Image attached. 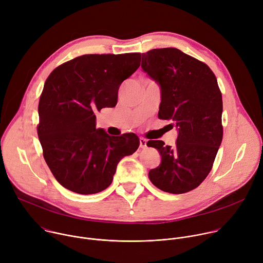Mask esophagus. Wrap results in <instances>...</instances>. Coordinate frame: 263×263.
I'll use <instances>...</instances> for the list:
<instances>
[{"mask_svg":"<svg viewBox=\"0 0 263 263\" xmlns=\"http://www.w3.org/2000/svg\"><path fill=\"white\" fill-rule=\"evenodd\" d=\"M139 146H140L141 148H144V147L146 146V139L140 137V138H139Z\"/></svg>","mask_w":263,"mask_h":263,"instance_id":"obj_1","label":"esophagus"}]
</instances>
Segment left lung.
Instances as JSON below:
<instances>
[{
    "label": "left lung",
    "mask_w": 263,
    "mask_h": 263,
    "mask_svg": "<svg viewBox=\"0 0 263 263\" xmlns=\"http://www.w3.org/2000/svg\"><path fill=\"white\" fill-rule=\"evenodd\" d=\"M141 67L160 86L158 118L172 120L178 129L173 147L162 140L146 142L161 155L148 178L165 193L191 192L210 173L222 139V99L216 77L207 64L176 48L142 53Z\"/></svg>",
    "instance_id": "1"
}]
</instances>
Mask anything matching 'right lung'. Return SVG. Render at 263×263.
<instances>
[{
  "mask_svg": "<svg viewBox=\"0 0 263 263\" xmlns=\"http://www.w3.org/2000/svg\"><path fill=\"white\" fill-rule=\"evenodd\" d=\"M139 61L140 53L82 55L48 77L37 134L48 166L66 190L80 195L106 190L121 159L138 148L134 133L109 136L96 129L95 112L117 105L121 84Z\"/></svg>",
  "mask_w": 263,
  "mask_h": 263,
  "instance_id": "1",
  "label": "right lung"
}]
</instances>
